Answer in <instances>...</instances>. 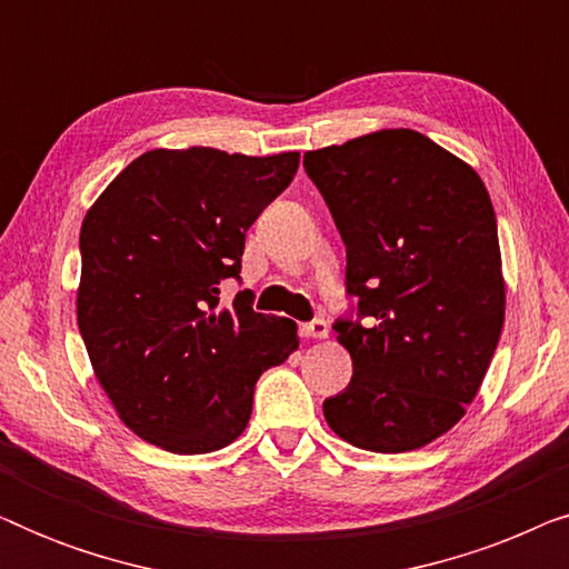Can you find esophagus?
<instances>
[{"instance_id": "esophagus-1", "label": "esophagus", "mask_w": 569, "mask_h": 569, "mask_svg": "<svg viewBox=\"0 0 569 569\" xmlns=\"http://www.w3.org/2000/svg\"><path fill=\"white\" fill-rule=\"evenodd\" d=\"M300 331H302V337H308V339H329V323L321 321V318H318V321L302 323Z\"/></svg>"}]
</instances>
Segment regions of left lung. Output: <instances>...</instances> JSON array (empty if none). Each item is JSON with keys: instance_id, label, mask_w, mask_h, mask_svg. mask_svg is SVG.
Wrapping results in <instances>:
<instances>
[{"instance_id": "obj_1", "label": "left lung", "mask_w": 569, "mask_h": 569, "mask_svg": "<svg viewBox=\"0 0 569 569\" xmlns=\"http://www.w3.org/2000/svg\"><path fill=\"white\" fill-rule=\"evenodd\" d=\"M347 246L360 321H337L352 357L323 417L349 446L403 453L438 440L479 393L505 323V279L487 186L415 129L302 158Z\"/></svg>"}]
</instances>
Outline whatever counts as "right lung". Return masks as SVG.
<instances>
[{
	"label": "right lung",
	"instance_id": "right-lung-1",
	"mask_svg": "<svg viewBox=\"0 0 569 569\" xmlns=\"http://www.w3.org/2000/svg\"><path fill=\"white\" fill-rule=\"evenodd\" d=\"M298 166L300 152L160 147L84 214L77 326L116 415L152 446L181 456L230 446L251 419L256 380L298 349L290 318L256 313L246 292L220 302L248 228Z\"/></svg>",
	"mask_w": 569,
	"mask_h": 569
}]
</instances>
